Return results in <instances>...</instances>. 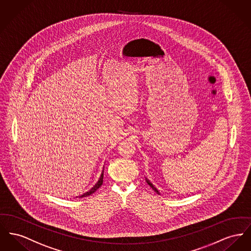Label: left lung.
I'll return each instance as SVG.
<instances>
[{"label": "left lung", "mask_w": 251, "mask_h": 251, "mask_svg": "<svg viewBox=\"0 0 251 251\" xmlns=\"http://www.w3.org/2000/svg\"><path fill=\"white\" fill-rule=\"evenodd\" d=\"M146 181H147V183L149 184V186H150V187H151V189H152L154 192H157V193H159V192L156 190V188H155V187H154V186H153V185H152V184H151V182L148 180L147 178H146Z\"/></svg>", "instance_id": "1"}]
</instances>
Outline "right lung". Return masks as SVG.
Returning <instances> with one entry per match:
<instances>
[{
  "mask_svg": "<svg viewBox=\"0 0 251 251\" xmlns=\"http://www.w3.org/2000/svg\"><path fill=\"white\" fill-rule=\"evenodd\" d=\"M103 174H104V168L103 170H102V172H101V175H100V179H99V181L97 182V184L89 191V192H85V193H83L82 195H80L79 197H85V196H88L90 194H92V193H94V192H96L101 185H102V183H103Z\"/></svg>",
  "mask_w": 251,
  "mask_h": 251,
  "instance_id": "add662e5",
  "label": "right lung"
}]
</instances>
